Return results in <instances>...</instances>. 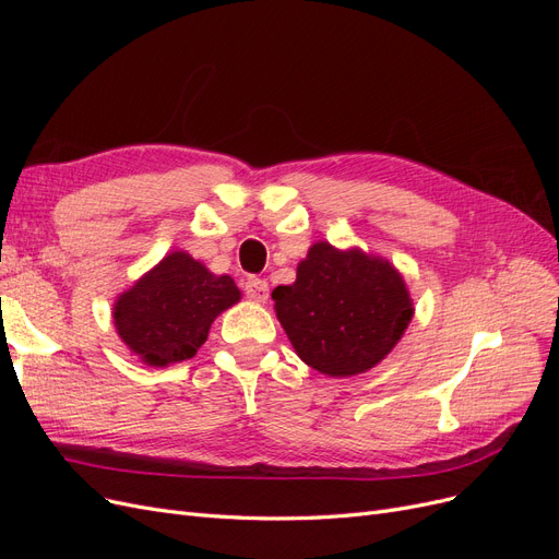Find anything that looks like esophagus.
Listing matches in <instances>:
<instances>
[{
  "label": "esophagus",
  "mask_w": 559,
  "mask_h": 559,
  "mask_svg": "<svg viewBox=\"0 0 559 559\" xmlns=\"http://www.w3.org/2000/svg\"><path fill=\"white\" fill-rule=\"evenodd\" d=\"M245 294H247V298L253 300V302H265V300H267V294H270V286H267V282L261 280V277H249V280L245 282Z\"/></svg>",
  "instance_id": "34e87169"
}]
</instances>
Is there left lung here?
Wrapping results in <instances>:
<instances>
[{
  "instance_id": "obj_1",
  "label": "left lung",
  "mask_w": 559,
  "mask_h": 559,
  "mask_svg": "<svg viewBox=\"0 0 559 559\" xmlns=\"http://www.w3.org/2000/svg\"><path fill=\"white\" fill-rule=\"evenodd\" d=\"M280 324L298 357L331 378L378 366L413 319V300L399 270L361 249L314 242L296 282L273 292Z\"/></svg>"
}]
</instances>
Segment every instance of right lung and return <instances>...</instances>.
I'll return each mask as SVG.
<instances>
[{
  "label": "right lung",
  "mask_w": 559,
  "mask_h": 559,
  "mask_svg": "<svg viewBox=\"0 0 559 559\" xmlns=\"http://www.w3.org/2000/svg\"><path fill=\"white\" fill-rule=\"evenodd\" d=\"M238 300L233 277L173 251L116 298L114 326L146 366L163 368L195 357L212 321Z\"/></svg>",
  "instance_id": "1"
}]
</instances>
